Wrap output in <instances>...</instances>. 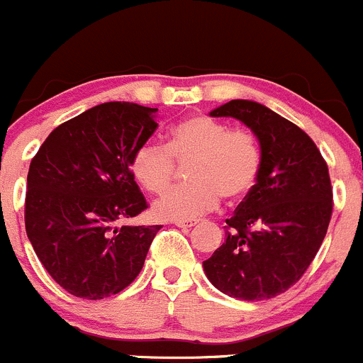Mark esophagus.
<instances>
[{
    "mask_svg": "<svg viewBox=\"0 0 363 363\" xmlns=\"http://www.w3.org/2000/svg\"><path fill=\"white\" fill-rule=\"evenodd\" d=\"M196 219H189V221H175V226H177V228H193V226L196 225Z\"/></svg>",
    "mask_w": 363,
    "mask_h": 363,
    "instance_id": "obj_1",
    "label": "esophagus"
}]
</instances>
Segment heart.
Here are the masks:
<instances>
[{
	"mask_svg": "<svg viewBox=\"0 0 363 363\" xmlns=\"http://www.w3.org/2000/svg\"><path fill=\"white\" fill-rule=\"evenodd\" d=\"M177 163L188 164L189 181L155 203V214L164 221L199 218L221 196L226 202L242 200L258 181L262 152L247 130L230 128L211 116H193L172 128L168 145L142 144L131 158V172L149 193L160 195L177 175Z\"/></svg>",
	"mask_w": 363,
	"mask_h": 363,
	"instance_id": "heart-1",
	"label": "heart"
}]
</instances>
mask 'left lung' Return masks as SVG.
<instances>
[{
  "label": "left lung",
  "instance_id": "left-lung-1",
  "mask_svg": "<svg viewBox=\"0 0 363 363\" xmlns=\"http://www.w3.org/2000/svg\"><path fill=\"white\" fill-rule=\"evenodd\" d=\"M211 116L250 128L262 168L226 219L223 246L203 262L205 276L233 298H272L303 276L327 235L334 207L328 167L306 131L265 105L232 100Z\"/></svg>",
  "mask_w": 363,
  "mask_h": 363
}]
</instances>
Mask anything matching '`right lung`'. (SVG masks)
I'll list each match as a JSON object with an SVG mask.
<instances>
[{"instance_id": "right-lung-1", "label": "right lung", "mask_w": 363, "mask_h": 363, "mask_svg": "<svg viewBox=\"0 0 363 363\" xmlns=\"http://www.w3.org/2000/svg\"><path fill=\"white\" fill-rule=\"evenodd\" d=\"M156 112L128 101L96 105L60 124L29 164L26 233L50 277L79 298L130 286L161 228L116 226L147 208L131 158L158 128Z\"/></svg>"}]
</instances>
